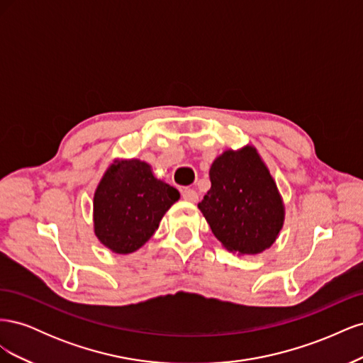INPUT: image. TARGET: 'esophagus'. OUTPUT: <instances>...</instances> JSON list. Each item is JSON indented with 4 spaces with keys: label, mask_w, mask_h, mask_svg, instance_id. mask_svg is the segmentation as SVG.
I'll list each match as a JSON object with an SVG mask.
<instances>
[{
    "label": "esophagus",
    "mask_w": 363,
    "mask_h": 363,
    "mask_svg": "<svg viewBox=\"0 0 363 363\" xmlns=\"http://www.w3.org/2000/svg\"><path fill=\"white\" fill-rule=\"evenodd\" d=\"M182 195H183V199H184L186 201L195 203L196 200H199V192L191 189V188H184V189L182 191Z\"/></svg>",
    "instance_id": "esophagus-1"
}]
</instances>
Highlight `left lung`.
<instances>
[{
    "mask_svg": "<svg viewBox=\"0 0 363 363\" xmlns=\"http://www.w3.org/2000/svg\"><path fill=\"white\" fill-rule=\"evenodd\" d=\"M212 188L199 208L221 244L240 255H256L276 240L283 203L256 150L225 151L211 168Z\"/></svg>",
    "mask_w": 363,
    "mask_h": 363,
    "instance_id": "obj_1",
    "label": "left lung"
}]
</instances>
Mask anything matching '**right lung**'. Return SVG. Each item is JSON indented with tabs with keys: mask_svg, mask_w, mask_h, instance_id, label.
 Listing matches in <instances>:
<instances>
[{
	"mask_svg": "<svg viewBox=\"0 0 363 363\" xmlns=\"http://www.w3.org/2000/svg\"><path fill=\"white\" fill-rule=\"evenodd\" d=\"M179 199V191L157 180L148 163L115 162L95 191V235L118 255L133 252L155 235L162 216Z\"/></svg>",
	"mask_w": 363,
	"mask_h": 363,
	"instance_id": "add662e5",
	"label": "right lung"
}]
</instances>
